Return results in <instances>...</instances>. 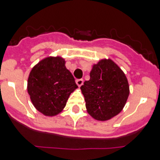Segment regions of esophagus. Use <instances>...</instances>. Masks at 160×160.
<instances>
[{
	"label": "esophagus",
	"instance_id": "34e87169",
	"mask_svg": "<svg viewBox=\"0 0 160 160\" xmlns=\"http://www.w3.org/2000/svg\"><path fill=\"white\" fill-rule=\"evenodd\" d=\"M76 84L79 86V87H80V86L83 85V83H84V80H82V79H80V80H76Z\"/></svg>",
	"mask_w": 160,
	"mask_h": 160
}]
</instances>
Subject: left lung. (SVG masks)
<instances>
[{"label":"left lung","mask_w":160,"mask_h":160,"mask_svg":"<svg viewBox=\"0 0 160 160\" xmlns=\"http://www.w3.org/2000/svg\"><path fill=\"white\" fill-rule=\"evenodd\" d=\"M88 114L97 121H108L126 105L130 86L123 71L110 59L92 65L90 80L80 87Z\"/></svg>","instance_id":"1"}]
</instances>
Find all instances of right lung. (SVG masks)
I'll use <instances>...</instances> for the list:
<instances>
[{"mask_svg": "<svg viewBox=\"0 0 160 160\" xmlns=\"http://www.w3.org/2000/svg\"><path fill=\"white\" fill-rule=\"evenodd\" d=\"M61 56H48L33 67L27 80L30 101L38 112L53 117L60 113L78 86Z\"/></svg>", "mask_w": 160, "mask_h": 160, "instance_id": "obj_1", "label": "right lung"}]
</instances>
